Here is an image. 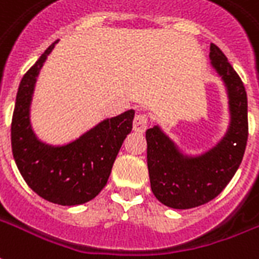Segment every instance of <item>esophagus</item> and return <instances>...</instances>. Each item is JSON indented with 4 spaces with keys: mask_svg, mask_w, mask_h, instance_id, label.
<instances>
[{
    "mask_svg": "<svg viewBox=\"0 0 259 259\" xmlns=\"http://www.w3.org/2000/svg\"><path fill=\"white\" fill-rule=\"evenodd\" d=\"M147 127H148V115L144 112L136 114L135 119H133V130L137 133H144Z\"/></svg>",
    "mask_w": 259,
    "mask_h": 259,
    "instance_id": "1",
    "label": "esophagus"
}]
</instances>
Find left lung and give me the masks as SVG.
I'll return each instance as SVG.
<instances>
[{"label":"left lung","instance_id":"1","mask_svg":"<svg viewBox=\"0 0 259 259\" xmlns=\"http://www.w3.org/2000/svg\"><path fill=\"white\" fill-rule=\"evenodd\" d=\"M211 64L227 83L232 124L225 139L198 158L183 156L158 126L147 130V163L155 198L171 208L206 204L224 191L242 163L248 139L247 93L240 76L217 45H210Z\"/></svg>","mask_w":259,"mask_h":259}]
</instances>
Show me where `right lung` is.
<instances>
[{"label": "right lung", "instance_id": "1", "mask_svg": "<svg viewBox=\"0 0 259 259\" xmlns=\"http://www.w3.org/2000/svg\"><path fill=\"white\" fill-rule=\"evenodd\" d=\"M56 44L53 42L22 78L13 110L11 141L16 166L28 187L48 202L75 206L96 198L105 187L122 143L132 132L135 111L103 120L64 147L38 141L30 126V101L38 72Z\"/></svg>", "mask_w": 259, "mask_h": 259}]
</instances>
